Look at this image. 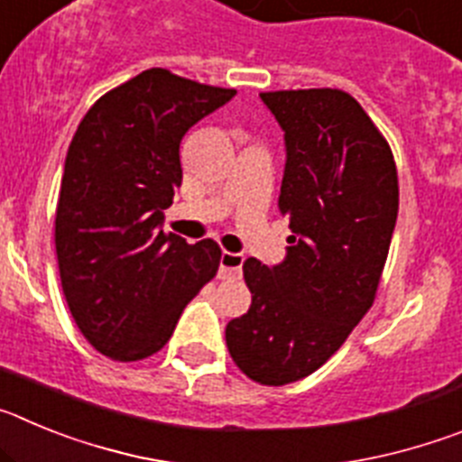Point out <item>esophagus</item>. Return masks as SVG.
Listing matches in <instances>:
<instances>
[{"mask_svg": "<svg viewBox=\"0 0 462 462\" xmlns=\"http://www.w3.org/2000/svg\"><path fill=\"white\" fill-rule=\"evenodd\" d=\"M243 254H234V252H222L219 259V280H231L238 277L243 271Z\"/></svg>", "mask_w": 462, "mask_h": 462, "instance_id": "obj_1", "label": "esophagus"}]
</instances>
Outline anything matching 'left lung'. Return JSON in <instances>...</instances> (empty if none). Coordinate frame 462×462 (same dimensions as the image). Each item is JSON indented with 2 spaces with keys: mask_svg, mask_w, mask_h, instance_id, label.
Instances as JSON below:
<instances>
[{
  "mask_svg": "<svg viewBox=\"0 0 462 462\" xmlns=\"http://www.w3.org/2000/svg\"><path fill=\"white\" fill-rule=\"evenodd\" d=\"M284 129L277 208L289 219L287 259H247L250 310L226 324L245 374L284 386L319 370L377 296L398 217L391 145L352 94L333 88L261 92Z\"/></svg>",
  "mask_w": 462,
  "mask_h": 462,
  "instance_id": "8db88e82",
  "label": "left lung"
}]
</instances>
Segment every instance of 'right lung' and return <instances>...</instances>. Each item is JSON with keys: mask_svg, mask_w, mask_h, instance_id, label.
<instances>
[{"mask_svg": "<svg viewBox=\"0 0 462 462\" xmlns=\"http://www.w3.org/2000/svg\"><path fill=\"white\" fill-rule=\"evenodd\" d=\"M236 89L148 69L94 101L67 152L55 250L69 312L113 361L157 354L222 250L159 224L182 185L180 141Z\"/></svg>", "mask_w": 462, "mask_h": 462, "instance_id": "right-lung-1", "label": "right lung"}]
</instances>
